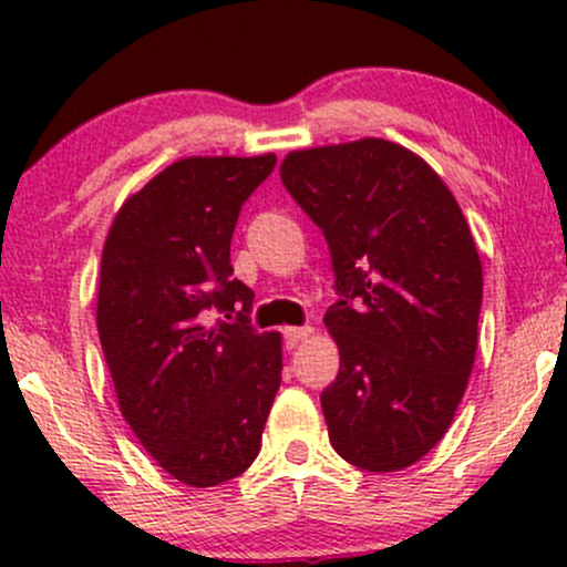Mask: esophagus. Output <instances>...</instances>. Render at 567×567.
Masks as SVG:
<instances>
[{"label": "esophagus", "instance_id": "obj_1", "mask_svg": "<svg viewBox=\"0 0 567 567\" xmlns=\"http://www.w3.org/2000/svg\"><path fill=\"white\" fill-rule=\"evenodd\" d=\"M282 336H285V343H288V347L292 349V347H298V343L306 341V338L311 336V328H309V324H301V328H285Z\"/></svg>", "mask_w": 567, "mask_h": 567}]
</instances>
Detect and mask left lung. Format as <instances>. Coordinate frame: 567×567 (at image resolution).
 Returning <instances> with one entry per match:
<instances>
[{"instance_id": "obj_1", "label": "left lung", "mask_w": 567, "mask_h": 567, "mask_svg": "<svg viewBox=\"0 0 567 567\" xmlns=\"http://www.w3.org/2000/svg\"><path fill=\"white\" fill-rule=\"evenodd\" d=\"M279 178L333 261L330 445L360 470H405L445 437L472 375L483 264L464 213L424 159L381 138L292 152Z\"/></svg>"}]
</instances>
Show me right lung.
Returning <instances> with one entry per match:
<instances>
[{"mask_svg": "<svg viewBox=\"0 0 567 567\" xmlns=\"http://www.w3.org/2000/svg\"><path fill=\"white\" fill-rule=\"evenodd\" d=\"M275 165V154L173 162L120 207L103 245L97 336L120 410L192 487L256 461L282 383V338L252 328V290L231 266L239 210Z\"/></svg>", "mask_w": 567, "mask_h": 567, "instance_id": "1", "label": "right lung"}]
</instances>
